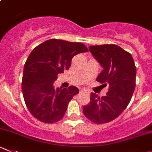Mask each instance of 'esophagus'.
<instances>
[{"mask_svg":"<svg viewBox=\"0 0 152 152\" xmlns=\"http://www.w3.org/2000/svg\"><path fill=\"white\" fill-rule=\"evenodd\" d=\"M80 93H86V94H90V91H84V90H82V91H80Z\"/></svg>","mask_w":152,"mask_h":152,"instance_id":"1","label":"esophagus"}]
</instances>
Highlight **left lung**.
I'll return each mask as SVG.
<instances>
[{
  "label": "left lung",
  "instance_id": "obj_1",
  "mask_svg": "<svg viewBox=\"0 0 152 152\" xmlns=\"http://www.w3.org/2000/svg\"><path fill=\"white\" fill-rule=\"evenodd\" d=\"M89 50L103 67L96 81L107 84L109 90L102 97L91 93L83 113L93 123H107L118 117L130 102L136 86L137 69L132 56L117 45H94Z\"/></svg>",
  "mask_w": 152,
  "mask_h": 152
}]
</instances>
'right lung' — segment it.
Masks as SVG:
<instances>
[{
	"instance_id": "add662e5",
	"label": "right lung",
	"mask_w": 152,
	"mask_h": 152,
	"mask_svg": "<svg viewBox=\"0 0 152 152\" xmlns=\"http://www.w3.org/2000/svg\"><path fill=\"white\" fill-rule=\"evenodd\" d=\"M88 49L80 42L52 39L35 47L28 56L22 78L23 99L31 114L45 123H57L68 103L79 94L75 86L53 87L58 74L68 70L73 56Z\"/></svg>"
}]
</instances>
